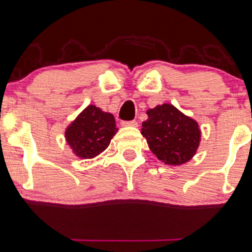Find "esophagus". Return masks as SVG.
<instances>
[{
	"label": "esophagus",
	"mask_w": 252,
	"mask_h": 252,
	"mask_svg": "<svg viewBox=\"0 0 252 252\" xmlns=\"http://www.w3.org/2000/svg\"><path fill=\"white\" fill-rule=\"evenodd\" d=\"M122 126H137V122L135 121H123L122 122Z\"/></svg>",
	"instance_id": "1"
}]
</instances>
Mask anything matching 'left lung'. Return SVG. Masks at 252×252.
<instances>
[{"instance_id": "obj_1", "label": "left lung", "mask_w": 252, "mask_h": 252, "mask_svg": "<svg viewBox=\"0 0 252 252\" xmlns=\"http://www.w3.org/2000/svg\"><path fill=\"white\" fill-rule=\"evenodd\" d=\"M141 134L158 159L180 165L197 152L200 141L198 123L180 112L173 105L163 104L147 111Z\"/></svg>"}]
</instances>
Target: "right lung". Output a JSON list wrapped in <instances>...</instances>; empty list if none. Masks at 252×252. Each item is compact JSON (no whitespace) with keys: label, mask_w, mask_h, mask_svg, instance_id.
<instances>
[{"label":"right lung","mask_w":252,"mask_h":252,"mask_svg":"<svg viewBox=\"0 0 252 252\" xmlns=\"http://www.w3.org/2000/svg\"><path fill=\"white\" fill-rule=\"evenodd\" d=\"M117 130L113 115L91 105L70 124L65 136L76 156L89 159L104 152Z\"/></svg>","instance_id":"obj_1"}]
</instances>
